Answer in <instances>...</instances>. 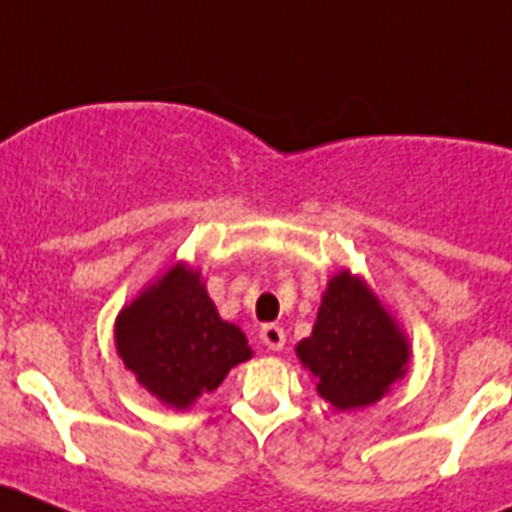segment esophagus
I'll return each instance as SVG.
<instances>
[{
    "instance_id": "34e87169",
    "label": "esophagus",
    "mask_w": 512,
    "mask_h": 512,
    "mask_svg": "<svg viewBox=\"0 0 512 512\" xmlns=\"http://www.w3.org/2000/svg\"><path fill=\"white\" fill-rule=\"evenodd\" d=\"M261 343H264L266 348H271V351H282L284 348V341H287V336H284V330L279 328V325L269 323L261 328Z\"/></svg>"
}]
</instances>
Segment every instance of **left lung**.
Returning a JSON list of instances; mask_svg holds the SVG:
<instances>
[{"label": "left lung", "instance_id": "8db88e82", "mask_svg": "<svg viewBox=\"0 0 512 512\" xmlns=\"http://www.w3.org/2000/svg\"><path fill=\"white\" fill-rule=\"evenodd\" d=\"M297 356L338 410L377 402L405 374L408 341L361 279L341 271L328 282L312 336Z\"/></svg>", "mask_w": 512, "mask_h": 512}]
</instances>
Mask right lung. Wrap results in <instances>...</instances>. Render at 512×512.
Returning <instances> with one entry per match:
<instances>
[{
  "label": "right lung",
  "mask_w": 512,
  "mask_h": 512,
  "mask_svg": "<svg viewBox=\"0 0 512 512\" xmlns=\"http://www.w3.org/2000/svg\"><path fill=\"white\" fill-rule=\"evenodd\" d=\"M115 341L138 382L179 410L217 390L235 364L251 359L241 328L217 315L200 271L182 264L120 312Z\"/></svg>",
  "instance_id": "add662e5"
}]
</instances>
